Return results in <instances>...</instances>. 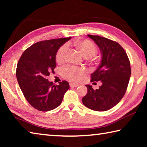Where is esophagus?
<instances>
[{
	"mask_svg": "<svg viewBox=\"0 0 147 147\" xmlns=\"http://www.w3.org/2000/svg\"><path fill=\"white\" fill-rule=\"evenodd\" d=\"M78 86H79L78 84H76L74 83H70V87H71V88H77V87H78Z\"/></svg>",
	"mask_w": 147,
	"mask_h": 147,
	"instance_id": "34e87169",
	"label": "esophagus"
}]
</instances>
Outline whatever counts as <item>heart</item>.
<instances>
[{"label": "heart", "instance_id": "obj_1", "mask_svg": "<svg viewBox=\"0 0 147 147\" xmlns=\"http://www.w3.org/2000/svg\"><path fill=\"white\" fill-rule=\"evenodd\" d=\"M77 45L85 57H91L94 56L96 53V47L95 45L89 40L80 41ZM67 51L68 45L67 44L61 47L56 53V61L59 63L63 61L65 59ZM62 74L65 78L71 81L78 82L82 78V76L84 74V70L81 68H76L72 66H66L62 70Z\"/></svg>", "mask_w": 147, "mask_h": 147}]
</instances>
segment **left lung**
Wrapping results in <instances>:
<instances>
[{
  "mask_svg": "<svg viewBox=\"0 0 147 147\" xmlns=\"http://www.w3.org/2000/svg\"><path fill=\"white\" fill-rule=\"evenodd\" d=\"M88 36L96 44L101 53L100 63L91 74V82L100 81L102 85L95 90L92 86L86 85L88 93L82 98V102L93 110L107 111L117 104L125 94L131 76L130 63L118 43L99 36Z\"/></svg>",
  "mask_w": 147,
  "mask_h": 147,
  "instance_id": "left-lung-1",
  "label": "left lung"
}]
</instances>
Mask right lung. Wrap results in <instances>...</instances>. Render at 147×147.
I'll return each mask as SVG.
<instances>
[{
    "mask_svg": "<svg viewBox=\"0 0 147 147\" xmlns=\"http://www.w3.org/2000/svg\"><path fill=\"white\" fill-rule=\"evenodd\" d=\"M71 38L38 42L27 49L19 59L16 71L17 82L27 101L38 110L48 111L56 108L69 89L67 81L55 85L47 77L56 67L58 49Z\"/></svg>",
    "mask_w": 147,
    "mask_h": 147,
    "instance_id": "obj_1",
    "label": "right lung"
}]
</instances>
